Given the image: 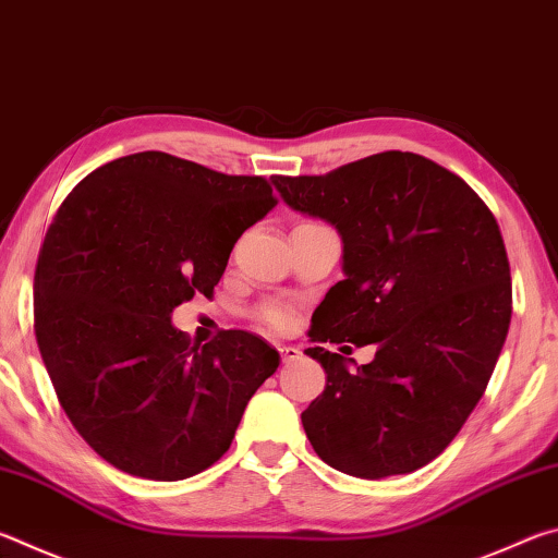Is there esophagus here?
Returning a JSON list of instances; mask_svg holds the SVG:
<instances>
[{
    "mask_svg": "<svg viewBox=\"0 0 558 558\" xmlns=\"http://www.w3.org/2000/svg\"><path fill=\"white\" fill-rule=\"evenodd\" d=\"M278 352H280L282 362H286V364H290V362H298L300 354H302L298 347H290V344H282V347H278Z\"/></svg>",
    "mask_w": 558,
    "mask_h": 558,
    "instance_id": "34e87169",
    "label": "esophagus"
}]
</instances>
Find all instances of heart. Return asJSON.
<instances>
[{
  "mask_svg": "<svg viewBox=\"0 0 558 558\" xmlns=\"http://www.w3.org/2000/svg\"><path fill=\"white\" fill-rule=\"evenodd\" d=\"M260 319H263V323H266L270 329H286L288 323H290V315H288L286 307L270 305V307L263 310Z\"/></svg>",
  "mask_w": 558,
  "mask_h": 558,
  "instance_id": "b5f03b06",
  "label": "heart"
}]
</instances>
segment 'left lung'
Listing matches in <instances>:
<instances>
[{
    "label": "left lung",
    "instance_id": "obj_1",
    "mask_svg": "<svg viewBox=\"0 0 558 558\" xmlns=\"http://www.w3.org/2000/svg\"><path fill=\"white\" fill-rule=\"evenodd\" d=\"M272 184L342 235L344 280L317 305V344L305 349L327 374L302 411L310 442L364 480L428 465L483 399L512 319L493 211L458 174L399 149ZM319 341L376 343L377 354L357 367Z\"/></svg>",
    "mask_w": 558,
    "mask_h": 558
}]
</instances>
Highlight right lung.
Segmentation results:
<instances>
[{
	"label": "right lung",
	"instance_id": "right-lung-1",
	"mask_svg": "<svg viewBox=\"0 0 558 558\" xmlns=\"http://www.w3.org/2000/svg\"><path fill=\"white\" fill-rule=\"evenodd\" d=\"M276 204L263 177L137 153L90 172L56 211L34 332L65 415L110 465L172 483L231 448L280 354L243 329L192 347L172 313L211 295L233 243Z\"/></svg>",
	"mask_w": 558,
	"mask_h": 558
}]
</instances>
